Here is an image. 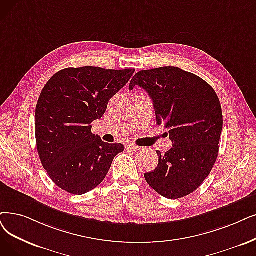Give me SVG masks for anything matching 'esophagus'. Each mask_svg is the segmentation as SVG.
Segmentation results:
<instances>
[{
    "instance_id": "obj_1",
    "label": "esophagus",
    "mask_w": 256,
    "mask_h": 256,
    "mask_svg": "<svg viewBox=\"0 0 256 256\" xmlns=\"http://www.w3.org/2000/svg\"><path fill=\"white\" fill-rule=\"evenodd\" d=\"M126 149L127 150H130V151H140V147L134 145V144H127L126 145Z\"/></svg>"
}]
</instances>
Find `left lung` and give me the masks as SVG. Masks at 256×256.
<instances>
[{"instance_id": "8db88e82", "label": "left lung", "mask_w": 256, "mask_h": 256, "mask_svg": "<svg viewBox=\"0 0 256 256\" xmlns=\"http://www.w3.org/2000/svg\"><path fill=\"white\" fill-rule=\"evenodd\" d=\"M144 88L153 102L158 126L169 131L173 146L158 156V167L145 173L160 196L176 200L196 191L216 162L222 112L214 89L178 67L142 70L129 89ZM168 136V134H166Z\"/></svg>"}]
</instances>
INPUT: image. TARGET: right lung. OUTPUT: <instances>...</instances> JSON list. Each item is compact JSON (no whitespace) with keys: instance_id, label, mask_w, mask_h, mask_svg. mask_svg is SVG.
Returning a JSON list of instances; mask_svg holds the SVG:
<instances>
[{"instance_id":"add662e5","label":"right lung","mask_w":256,"mask_h":256,"mask_svg":"<svg viewBox=\"0 0 256 256\" xmlns=\"http://www.w3.org/2000/svg\"><path fill=\"white\" fill-rule=\"evenodd\" d=\"M136 69L85 66L66 68L51 78L36 108V140L40 162L58 187L82 196L104 180L122 144H108L91 132V122Z\"/></svg>"}]
</instances>
